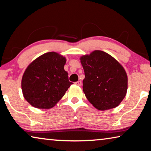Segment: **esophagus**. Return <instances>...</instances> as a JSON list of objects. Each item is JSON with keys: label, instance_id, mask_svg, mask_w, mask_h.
Here are the masks:
<instances>
[{"label": "esophagus", "instance_id": "esophagus-1", "mask_svg": "<svg viewBox=\"0 0 151 151\" xmlns=\"http://www.w3.org/2000/svg\"><path fill=\"white\" fill-rule=\"evenodd\" d=\"M75 84L78 86H81L82 85V82H81V81H78L77 82H76Z\"/></svg>", "mask_w": 151, "mask_h": 151}]
</instances>
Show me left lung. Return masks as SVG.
I'll return each mask as SVG.
<instances>
[{"instance_id": "1", "label": "left lung", "mask_w": 151, "mask_h": 151, "mask_svg": "<svg viewBox=\"0 0 151 151\" xmlns=\"http://www.w3.org/2000/svg\"><path fill=\"white\" fill-rule=\"evenodd\" d=\"M85 78L83 89L88 101L99 111L118 106L126 96L128 77L121 64L102 50L82 56Z\"/></svg>"}]
</instances>
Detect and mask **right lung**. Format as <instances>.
I'll list each match as a JSON object with an SVG mask.
<instances>
[{"label":"right lung","mask_w":151,"mask_h":151,"mask_svg":"<svg viewBox=\"0 0 151 151\" xmlns=\"http://www.w3.org/2000/svg\"><path fill=\"white\" fill-rule=\"evenodd\" d=\"M66 58L56 52H49L36 58L27 66L22 75L21 87L24 98L37 109L55 106L73 83L64 69Z\"/></svg>","instance_id":"add662e5"}]
</instances>
